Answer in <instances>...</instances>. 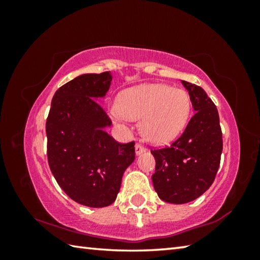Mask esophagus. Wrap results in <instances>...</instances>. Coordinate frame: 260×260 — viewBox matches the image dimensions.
<instances>
[{
    "label": "esophagus",
    "instance_id": "34e87169",
    "mask_svg": "<svg viewBox=\"0 0 260 260\" xmlns=\"http://www.w3.org/2000/svg\"><path fill=\"white\" fill-rule=\"evenodd\" d=\"M144 151H146V148H144L142 144H140V143H136V146H135V153L136 155H141V153H143Z\"/></svg>",
    "mask_w": 260,
    "mask_h": 260
}]
</instances>
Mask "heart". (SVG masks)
Returning <instances> with one entry per match:
<instances>
[{
  "mask_svg": "<svg viewBox=\"0 0 260 260\" xmlns=\"http://www.w3.org/2000/svg\"><path fill=\"white\" fill-rule=\"evenodd\" d=\"M191 111L187 91L147 83L121 91L111 114L117 120H141L140 131L151 143L172 141L186 127Z\"/></svg>",
  "mask_w": 260,
  "mask_h": 260,
  "instance_id": "1",
  "label": "heart"
}]
</instances>
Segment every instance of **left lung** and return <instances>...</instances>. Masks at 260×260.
<instances>
[{
    "instance_id": "1",
    "label": "left lung",
    "mask_w": 260,
    "mask_h": 260,
    "mask_svg": "<svg viewBox=\"0 0 260 260\" xmlns=\"http://www.w3.org/2000/svg\"><path fill=\"white\" fill-rule=\"evenodd\" d=\"M196 113L170 147L151 150L156 159L152 183L159 199L184 204L208 190L217 175L222 152V133L217 107L203 88L181 81Z\"/></svg>"
}]
</instances>
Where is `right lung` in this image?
I'll list each match as a JSON object with an SVG mask.
<instances>
[{"instance_id":"1","label":"right lung","mask_w":260,"mask_h":260,"mask_svg":"<svg viewBox=\"0 0 260 260\" xmlns=\"http://www.w3.org/2000/svg\"><path fill=\"white\" fill-rule=\"evenodd\" d=\"M112 81L110 72L87 73L57 89L46 122L48 162L57 183L79 204L104 208L120 190L135 159L134 141L118 143L105 132L111 120L96 100Z\"/></svg>"}]
</instances>
